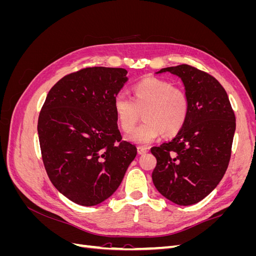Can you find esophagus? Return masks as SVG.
Here are the masks:
<instances>
[{
	"label": "esophagus",
	"mask_w": 256,
	"mask_h": 256,
	"mask_svg": "<svg viewBox=\"0 0 256 256\" xmlns=\"http://www.w3.org/2000/svg\"><path fill=\"white\" fill-rule=\"evenodd\" d=\"M147 152H148V148H146L144 146H138V154H145Z\"/></svg>",
	"instance_id": "obj_1"
}]
</instances>
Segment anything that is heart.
I'll list each match as a JSON object with an SVG mask.
<instances>
[{
    "label": "heart",
    "mask_w": 256,
    "mask_h": 256,
    "mask_svg": "<svg viewBox=\"0 0 256 256\" xmlns=\"http://www.w3.org/2000/svg\"><path fill=\"white\" fill-rule=\"evenodd\" d=\"M132 92V99L118 92L113 102L115 115L125 132L132 130L140 112L144 114V122L126 136L128 141L147 145L162 132L173 136L182 128L189 112V100L184 90L150 76L136 83Z\"/></svg>",
    "instance_id": "b5f03b06"
}]
</instances>
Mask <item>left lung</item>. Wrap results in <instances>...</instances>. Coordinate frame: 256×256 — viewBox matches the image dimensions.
I'll use <instances>...</instances> for the list:
<instances>
[{
	"label": "left lung",
	"instance_id": "1",
	"mask_svg": "<svg viewBox=\"0 0 256 256\" xmlns=\"http://www.w3.org/2000/svg\"><path fill=\"white\" fill-rule=\"evenodd\" d=\"M162 72L182 79L189 112L173 140L152 147L157 159L152 178L166 198L189 206L206 198L226 174L236 118L226 90L212 76L186 64Z\"/></svg>",
	"mask_w": 256,
	"mask_h": 256
}]
</instances>
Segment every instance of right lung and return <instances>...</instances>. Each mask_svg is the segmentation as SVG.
I'll use <instances>...</instances> for the list:
<instances>
[{
  "label": "right lung",
  "mask_w": 256,
  "mask_h": 256,
  "mask_svg": "<svg viewBox=\"0 0 256 256\" xmlns=\"http://www.w3.org/2000/svg\"><path fill=\"white\" fill-rule=\"evenodd\" d=\"M127 81L124 68H84L62 78L42 108L37 131L44 168L76 204L109 198L136 156V147L122 141L113 106Z\"/></svg>",
  "instance_id": "obj_1"
}]
</instances>
